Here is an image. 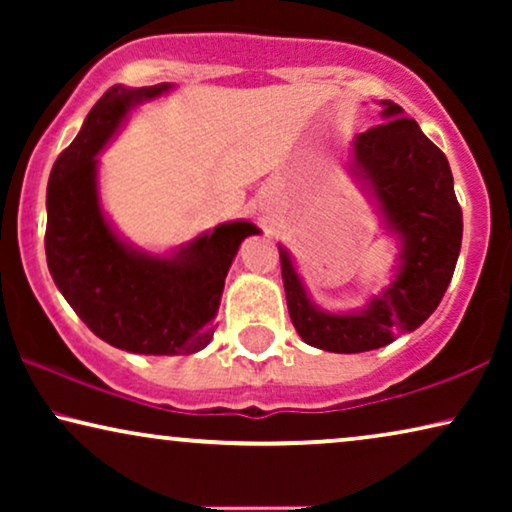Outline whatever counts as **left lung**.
<instances>
[{"label": "left lung", "instance_id": "obj_1", "mask_svg": "<svg viewBox=\"0 0 512 512\" xmlns=\"http://www.w3.org/2000/svg\"><path fill=\"white\" fill-rule=\"evenodd\" d=\"M384 121L359 132L349 170L398 240L394 279L354 312H326L307 293L289 249L279 244L286 305L307 345L359 354L412 333L436 312L461 249V207L445 153L398 104L382 100Z\"/></svg>", "mask_w": 512, "mask_h": 512}]
</instances>
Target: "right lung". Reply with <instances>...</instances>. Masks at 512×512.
I'll list each match as a JSON object with an SVG mask.
<instances>
[{"mask_svg": "<svg viewBox=\"0 0 512 512\" xmlns=\"http://www.w3.org/2000/svg\"><path fill=\"white\" fill-rule=\"evenodd\" d=\"M172 88H109L48 177L46 261L53 282L97 338L132 354L177 356L205 347L230 263L244 237L261 233L249 221L221 223L158 256L123 240L109 223L97 193V153L132 109Z\"/></svg>", "mask_w": 512, "mask_h": 512, "instance_id": "add662e5", "label": "right lung"}]
</instances>
